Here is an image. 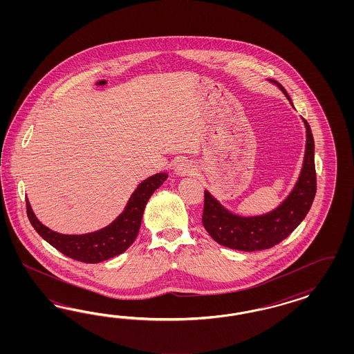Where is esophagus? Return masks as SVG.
I'll return each mask as SVG.
<instances>
[{
    "mask_svg": "<svg viewBox=\"0 0 354 354\" xmlns=\"http://www.w3.org/2000/svg\"><path fill=\"white\" fill-rule=\"evenodd\" d=\"M193 172H194V166H193L192 162L188 161V160H182L176 165V174L178 175H182V176L192 175Z\"/></svg>",
    "mask_w": 354,
    "mask_h": 354,
    "instance_id": "1",
    "label": "esophagus"
}]
</instances>
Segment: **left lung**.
I'll use <instances>...</instances> for the list:
<instances>
[{
  "label": "left lung",
  "mask_w": 354,
  "mask_h": 354,
  "mask_svg": "<svg viewBox=\"0 0 354 354\" xmlns=\"http://www.w3.org/2000/svg\"><path fill=\"white\" fill-rule=\"evenodd\" d=\"M278 86L290 101L287 91ZM304 122L308 138L304 166L296 187L278 209L268 214L244 218L225 210L210 193L205 191L203 223L218 244L245 252L275 247L288 237L309 213L317 192V172L313 133L309 123Z\"/></svg>",
  "instance_id": "8db88e82"
}]
</instances>
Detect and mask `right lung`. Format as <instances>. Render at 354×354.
Returning <instances> with one entry per match:
<instances>
[{
  "label": "right lung",
  "instance_id": "1",
  "mask_svg": "<svg viewBox=\"0 0 354 354\" xmlns=\"http://www.w3.org/2000/svg\"><path fill=\"white\" fill-rule=\"evenodd\" d=\"M166 179L167 174L160 172L144 180L132 193L124 212L111 225L92 234L62 235L54 232L39 222L28 200H26L27 216L36 232L64 256L84 263H98L123 253L135 241L139 234L145 205L153 192Z\"/></svg>",
  "mask_w": 354,
  "mask_h": 354
}]
</instances>
